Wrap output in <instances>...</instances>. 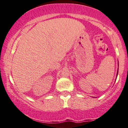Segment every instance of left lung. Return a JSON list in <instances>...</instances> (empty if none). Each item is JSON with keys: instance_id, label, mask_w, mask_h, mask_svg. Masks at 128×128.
Returning a JSON list of instances; mask_svg holds the SVG:
<instances>
[{"instance_id": "left-lung-1", "label": "left lung", "mask_w": 128, "mask_h": 128, "mask_svg": "<svg viewBox=\"0 0 128 128\" xmlns=\"http://www.w3.org/2000/svg\"><path fill=\"white\" fill-rule=\"evenodd\" d=\"M117 75H118V72H117Z\"/></svg>"}]
</instances>
